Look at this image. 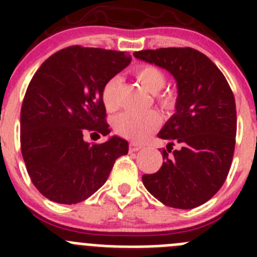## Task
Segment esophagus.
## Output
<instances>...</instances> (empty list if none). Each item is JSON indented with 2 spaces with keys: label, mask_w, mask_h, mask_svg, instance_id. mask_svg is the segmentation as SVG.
I'll use <instances>...</instances> for the list:
<instances>
[{
  "label": "esophagus",
  "mask_w": 257,
  "mask_h": 257,
  "mask_svg": "<svg viewBox=\"0 0 257 257\" xmlns=\"http://www.w3.org/2000/svg\"><path fill=\"white\" fill-rule=\"evenodd\" d=\"M143 148V145L140 144H136V143H130V148H128V151L133 153V152H138L140 151V149Z\"/></svg>",
  "instance_id": "1"
}]
</instances>
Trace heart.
<instances>
[{"label": "heart", "instance_id": "1", "mask_svg": "<svg viewBox=\"0 0 257 257\" xmlns=\"http://www.w3.org/2000/svg\"><path fill=\"white\" fill-rule=\"evenodd\" d=\"M135 77L139 81L140 85L151 94H157L161 91L166 85V76L160 68L153 65H144L135 70ZM122 78L119 76H114L109 79L104 85L101 91L104 106L108 110L113 112L119 105V87H121ZM157 100L165 108L172 105L174 100L169 94L157 95ZM161 118L158 113L154 110L147 112H135V110H127L117 115L114 119V130L123 138L131 139L134 142H143L154 133Z\"/></svg>", "mask_w": 257, "mask_h": 257}]
</instances>
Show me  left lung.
Instances as JSON below:
<instances>
[{
    "label": "left lung",
    "instance_id": "8db88e82",
    "mask_svg": "<svg viewBox=\"0 0 257 257\" xmlns=\"http://www.w3.org/2000/svg\"><path fill=\"white\" fill-rule=\"evenodd\" d=\"M134 56L169 70L178 86L176 112L158 134L169 142L165 162L156 174L143 175V184L169 207H198L216 194L230 170L237 134L233 91L219 68L190 47L142 50Z\"/></svg>",
    "mask_w": 257,
    "mask_h": 257
}]
</instances>
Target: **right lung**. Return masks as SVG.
<instances>
[{
    "label": "right lung",
    "instance_id": "right-lung-1",
    "mask_svg": "<svg viewBox=\"0 0 257 257\" xmlns=\"http://www.w3.org/2000/svg\"><path fill=\"white\" fill-rule=\"evenodd\" d=\"M130 61L126 52L70 46L45 60L31 79L20 112V147L32 183L50 201L87 199L128 152L118 136L101 144L85 136L110 133L101 91Z\"/></svg>",
    "mask_w": 257,
    "mask_h": 257
}]
</instances>
